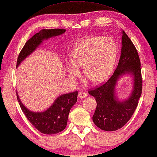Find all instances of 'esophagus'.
Masks as SVG:
<instances>
[{
	"instance_id": "esophagus-1",
	"label": "esophagus",
	"mask_w": 157,
	"mask_h": 157,
	"mask_svg": "<svg viewBox=\"0 0 157 157\" xmlns=\"http://www.w3.org/2000/svg\"><path fill=\"white\" fill-rule=\"evenodd\" d=\"M87 96V94L86 92H83V91H81L80 92L78 93V97L79 98H86Z\"/></svg>"
}]
</instances>
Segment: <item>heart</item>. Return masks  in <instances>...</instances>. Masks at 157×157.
Wrapping results in <instances>:
<instances>
[{"mask_svg": "<svg viewBox=\"0 0 157 157\" xmlns=\"http://www.w3.org/2000/svg\"><path fill=\"white\" fill-rule=\"evenodd\" d=\"M117 54L116 43L108 37L88 36L78 41L70 55L71 64L67 66L70 78H78L83 68L84 76L93 83L108 78L113 70Z\"/></svg>", "mask_w": 157, "mask_h": 157, "instance_id": "1", "label": "heart"}]
</instances>
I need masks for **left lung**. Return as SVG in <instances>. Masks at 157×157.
Here are the masks:
<instances>
[{
    "label": "left lung",
    "instance_id": "1",
    "mask_svg": "<svg viewBox=\"0 0 157 157\" xmlns=\"http://www.w3.org/2000/svg\"><path fill=\"white\" fill-rule=\"evenodd\" d=\"M125 73L134 76V90L130 98L122 102L114 95V87L118 77ZM141 62L135 46L123 31L121 54L114 73L105 83L89 90L97 101L92 120L98 128L105 131H115L123 127L131 119L138 105L142 93Z\"/></svg>",
    "mask_w": 157,
    "mask_h": 157
}]
</instances>
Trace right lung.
I'll use <instances>...</instances> for the list:
<instances>
[{"label": "right lung", "instance_id": "1", "mask_svg": "<svg viewBox=\"0 0 157 157\" xmlns=\"http://www.w3.org/2000/svg\"><path fill=\"white\" fill-rule=\"evenodd\" d=\"M66 31L63 29H43L34 34L27 41L18 54L16 63L18 67L21 61L25 59L42 43V40L50 37L62 34ZM78 92L74 91L68 94H63L58 97L50 108L43 112H32L27 109L19 98L16 97L21 108L29 121L40 132L45 134H54L60 132L67 125L69 112L77 101Z\"/></svg>", "mask_w": 157, "mask_h": 157}]
</instances>
